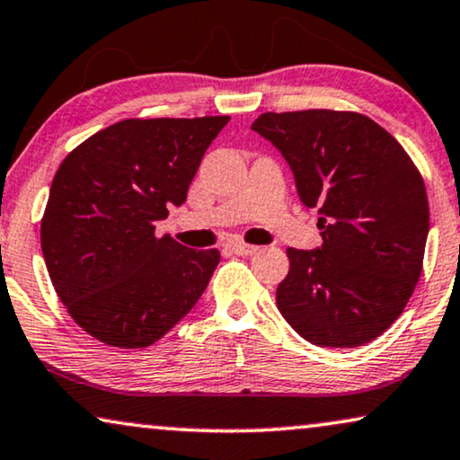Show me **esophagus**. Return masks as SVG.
Wrapping results in <instances>:
<instances>
[{"mask_svg": "<svg viewBox=\"0 0 460 460\" xmlns=\"http://www.w3.org/2000/svg\"><path fill=\"white\" fill-rule=\"evenodd\" d=\"M227 250H231L233 254H237V256H250V254H254L258 248L256 245H250V243H243V242H237V239H233V242L227 243Z\"/></svg>", "mask_w": 460, "mask_h": 460, "instance_id": "1", "label": "esophagus"}]
</instances>
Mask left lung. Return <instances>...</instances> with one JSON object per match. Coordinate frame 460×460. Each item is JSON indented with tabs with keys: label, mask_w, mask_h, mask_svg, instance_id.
I'll return each instance as SVG.
<instances>
[{
	"label": "left lung",
	"mask_w": 460,
	"mask_h": 460,
	"mask_svg": "<svg viewBox=\"0 0 460 460\" xmlns=\"http://www.w3.org/2000/svg\"><path fill=\"white\" fill-rule=\"evenodd\" d=\"M252 128L292 168L297 196L319 210L323 245L288 248L277 308L304 340L354 348L402 314L421 277L429 204L404 147L358 112H264Z\"/></svg>",
	"instance_id": "8db88e82"
}]
</instances>
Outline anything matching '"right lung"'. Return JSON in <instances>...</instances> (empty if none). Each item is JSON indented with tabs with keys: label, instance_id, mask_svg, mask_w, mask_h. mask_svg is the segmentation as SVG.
I'll list each match as a JSON object with an SVG mask.
<instances>
[{
	"label": "right lung",
	"instance_id": "obj_1",
	"mask_svg": "<svg viewBox=\"0 0 460 460\" xmlns=\"http://www.w3.org/2000/svg\"><path fill=\"white\" fill-rule=\"evenodd\" d=\"M229 116L127 119L62 160L41 218L49 279L76 325L102 344L152 346L204 294L221 254L156 237L187 199Z\"/></svg>",
	"mask_w": 460,
	"mask_h": 460
}]
</instances>
